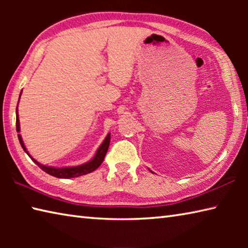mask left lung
Returning <instances> with one entry per match:
<instances>
[{
  "label": "left lung",
  "mask_w": 248,
  "mask_h": 248,
  "mask_svg": "<svg viewBox=\"0 0 248 248\" xmlns=\"http://www.w3.org/2000/svg\"><path fill=\"white\" fill-rule=\"evenodd\" d=\"M149 170H150V171H151V173H153V171H152V170H150V169H149Z\"/></svg>",
  "instance_id": "obj_1"
}]
</instances>
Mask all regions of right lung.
Here are the masks:
<instances>
[{
  "label": "right lung",
  "instance_id": "add662e5",
  "mask_svg": "<svg viewBox=\"0 0 248 248\" xmlns=\"http://www.w3.org/2000/svg\"><path fill=\"white\" fill-rule=\"evenodd\" d=\"M20 95H22V92H20L19 94V98H18V103H19V99H20ZM18 103H17V107H16V131L19 132L20 131V127H19V119H18ZM18 140H19V143L22 145L23 150L25 152L27 153V155L29 157H31L33 162L36 163L37 165H38L41 170L46 173L54 176V177H58V178H65V179H69V178H74V177H78V176H83V175H86V174H90L92 171H94L95 170H97L98 167L102 164L104 158H105V155H106L108 148H109V143H110V133H108L106 138H105V140L103 141V143L99 145V148L96 151L95 155L93 156V158H91L89 162L84 163V164L81 165H77V166H65V167H54V166H48V165H44L41 164V163L37 162L35 158H33L29 152L26 149V146L24 144V141L22 139V136L18 133Z\"/></svg>",
  "mask_w": 248,
  "mask_h": 248
}]
</instances>
